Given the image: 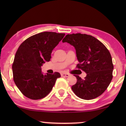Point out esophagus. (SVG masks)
Returning <instances> with one entry per match:
<instances>
[{
  "label": "esophagus",
  "instance_id": "1",
  "mask_svg": "<svg viewBox=\"0 0 126 126\" xmlns=\"http://www.w3.org/2000/svg\"><path fill=\"white\" fill-rule=\"evenodd\" d=\"M62 76H64V77H69L70 76V75L69 73H63L61 74Z\"/></svg>",
  "mask_w": 126,
  "mask_h": 126
}]
</instances>
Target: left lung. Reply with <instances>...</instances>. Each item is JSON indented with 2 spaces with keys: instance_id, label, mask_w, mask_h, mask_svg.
Here are the masks:
<instances>
[{
  "instance_id": "obj_1",
  "label": "left lung",
  "mask_w": 126,
  "mask_h": 126,
  "mask_svg": "<svg viewBox=\"0 0 126 126\" xmlns=\"http://www.w3.org/2000/svg\"><path fill=\"white\" fill-rule=\"evenodd\" d=\"M63 42L75 47L79 62L77 67L87 73L83 80L79 76H75L77 82L72 87V91L82 99L99 97L112 79L113 65L110 51L100 41L87 34H68Z\"/></svg>"
}]
</instances>
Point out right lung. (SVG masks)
I'll return each mask as SVG.
<instances>
[{"label":"right lung","instance_id":"add662e5","mask_svg":"<svg viewBox=\"0 0 126 126\" xmlns=\"http://www.w3.org/2000/svg\"><path fill=\"white\" fill-rule=\"evenodd\" d=\"M65 34L42 32L29 37L19 46L12 66L16 87L26 97L41 99L50 92L57 78L58 72L44 74L41 66L50 61L53 50Z\"/></svg>","mask_w":126,"mask_h":126}]
</instances>
